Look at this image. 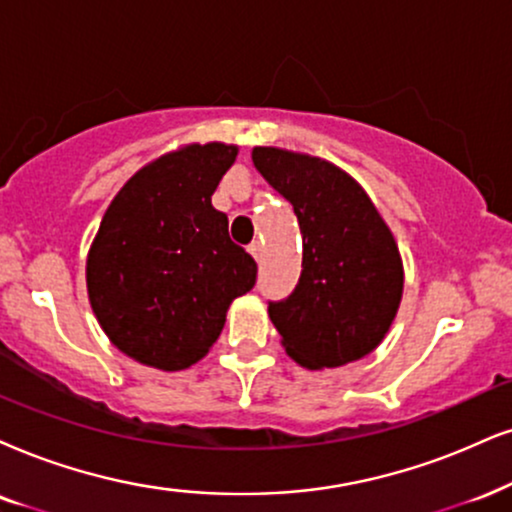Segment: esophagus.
<instances>
[{
  "label": "esophagus",
  "instance_id": "34e87169",
  "mask_svg": "<svg viewBox=\"0 0 512 512\" xmlns=\"http://www.w3.org/2000/svg\"><path fill=\"white\" fill-rule=\"evenodd\" d=\"M250 255L255 257L257 262H262V255H264V243L262 241H255V243H250Z\"/></svg>",
  "mask_w": 512,
  "mask_h": 512
}]
</instances>
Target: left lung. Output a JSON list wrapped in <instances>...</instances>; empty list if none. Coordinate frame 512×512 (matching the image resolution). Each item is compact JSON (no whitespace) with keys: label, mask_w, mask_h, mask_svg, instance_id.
I'll return each mask as SVG.
<instances>
[{"label":"left lung","mask_w":512,"mask_h":512,"mask_svg":"<svg viewBox=\"0 0 512 512\" xmlns=\"http://www.w3.org/2000/svg\"><path fill=\"white\" fill-rule=\"evenodd\" d=\"M252 163L293 203L302 274L269 319L297 364L335 368L366 357L390 331L404 290L397 243L366 191L312 155L255 148Z\"/></svg>","instance_id":"1"}]
</instances>
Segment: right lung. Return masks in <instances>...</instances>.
<instances>
[{"label": "right lung", "instance_id": "obj_1", "mask_svg": "<svg viewBox=\"0 0 512 512\" xmlns=\"http://www.w3.org/2000/svg\"><path fill=\"white\" fill-rule=\"evenodd\" d=\"M236 153L224 144L167 153L134 174L101 219L87 257L89 302L113 345L141 364H196L229 304L255 286V260L212 208Z\"/></svg>", "mask_w": 512, "mask_h": 512}]
</instances>
